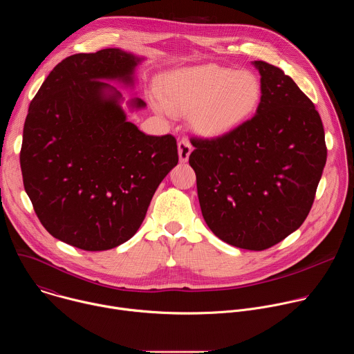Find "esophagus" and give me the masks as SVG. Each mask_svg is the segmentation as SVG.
<instances>
[{
	"instance_id": "esophagus-1",
	"label": "esophagus",
	"mask_w": 354,
	"mask_h": 354,
	"mask_svg": "<svg viewBox=\"0 0 354 354\" xmlns=\"http://www.w3.org/2000/svg\"><path fill=\"white\" fill-rule=\"evenodd\" d=\"M178 153H179V161L180 162H187L189 156L192 153V145L187 138H180L178 141Z\"/></svg>"
}]
</instances>
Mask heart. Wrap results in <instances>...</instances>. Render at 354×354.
Listing matches in <instances>:
<instances>
[{"label":"heart","instance_id":"b5f03b06","mask_svg":"<svg viewBox=\"0 0 354 354\" xmlns=\"http://www.w3.org/2000/svg\"><path fill=\"white\" fill-rule=\"evenodd\" d=\"M158 97L169 113H190V124L200 136L220 137L255 113L262 82L246 68L198 64L168 73L160 81Z\"/></svg>","mask_w":354,"mask_h":354}]
</instances>
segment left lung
I'll return each mask as SVG.
<instances>
[{
    "instance_id": "1",
    "label": "left lung",
    "mask_w": 354,
    "mask_h": 354,
    "mask_svg": "<svg viewBox=\"0 0 354 354\" xmlns=\"http://www.w3.org/2000/svg\"><path fill=\"white\" fill-rule=\"evenodd\" d=\"M261 74L255 116L212 140L192 138L201 214L224 242L263 250L307 218L326 164L325 131L314 104L279 67Z\"/></svg>"
}]
</instances>
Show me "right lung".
I'll use <instances>...</instances> for the list:
<instances>
[{
	"label": "right lung",
	"instance_id": "right-lung-1",
	"mask_svg": "<svg viewBox=\"0 0 354 354\" xmlns=\"http://www.w3.org/2000/svg\"><path fill=\"white\" fill-rule=\"evenodd\" d=\"M144 57L104 48L64 59L41 84L24 126L21 169L41 225L84 250H108L140 228L149 201L178 164L174 136L127 120L118 82L133 88ZM127 108H145L131 97Z\"/></svg>",
	"mask_w": 354,
	"mask_h": 354
}]
</instances>
